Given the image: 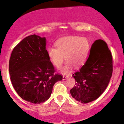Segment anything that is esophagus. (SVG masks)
<instances>
[{"label":"esophagus","instance_id":"obj_1","mask_svg":"<svg viewBox=\"0 0 124 124\" xmlns=\"http://www.w3.org/2000/svg\"><path fill=\"white\" fill-rule=\"evenodd\" d=\"M68 78H69V76H63V77H62V80H66V79H68Z\"/></svg>","mask_w":124,"mask_h":124}]
</instances>
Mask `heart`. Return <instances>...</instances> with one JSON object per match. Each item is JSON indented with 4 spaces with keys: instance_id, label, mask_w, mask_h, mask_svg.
Listing matches in <instances>:
<instances>
[{
    "instance_id": "1",
    "label": "heart",
    "mask_w": 124,
    "mask_h": 124,
    "mask_svg": "<svg viewBox=\"0 0 124 124\" xmlns=\"http://www.w3.org/2000/svg\"><path fill=\"white\" fill-rule=\"evenodd\" d=\"M56 47L50 46L47 49V55L51 63L56 68H60L64 59L66 61L61 69L63 74L69 73L73 69L79 68L87 59L90 44L87 38L79 36H68L58 39L55 43Z\"/></svg>"
}]
</instances>
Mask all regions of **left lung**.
I'll return each instance as SVG.
<instances>
[{
  "label": "left lung",
  "mask_w": 124,
  "mask_h": 124,
  "mask_svg": "<svg viewBox=\"0 0 124 124\" xmlns=\"http://www.w3.org/2000/svg\"><path fill=\"white\" fill-rule=\"evenodd\" d=\"M112 73V58L107 44L97 39L92 44L90 55L80 70L73 75L75 86L70 90L76 101L86 104L94 101L103 94Z\"/></svg>",
  "instance_id": "left-lung-1"
}]
</instances>
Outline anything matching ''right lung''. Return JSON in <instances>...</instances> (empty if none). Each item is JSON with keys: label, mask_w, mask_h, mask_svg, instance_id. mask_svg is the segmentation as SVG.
Segmentation results:
<instances>
[{"label": "right lung", "mask_w": 124, "mask_h": 124, "mask_svg": "<svg viewBox=\"0 0 124 124\" xmlns=\"http://www.w3.org/2000/svg\"><path fill=\"white\" fill-rule=\"evenodd\" d=\"M46 38L33 34L26 37L13 50L9 73L14 89L21 98L34 104L46 101L55 83L62 80L54 75L46 49Z\"/></svg>", "instance_id": "add662e5"}]
</instances>
